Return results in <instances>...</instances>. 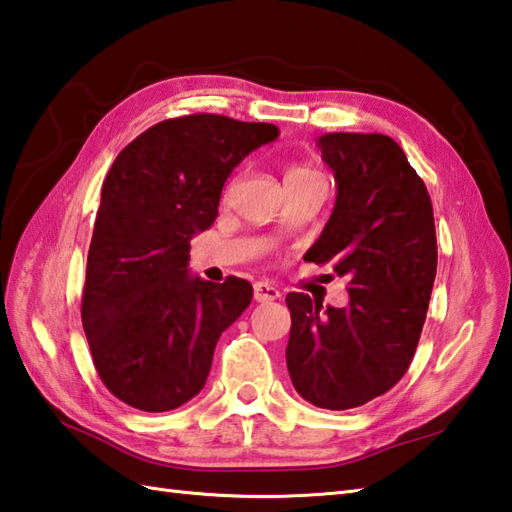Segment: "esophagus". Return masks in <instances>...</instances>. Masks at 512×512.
Instances as JSON below:
<instances>
[{"label": "esophagus", "mask_w": 512, "mask_h": 512, "mask_svg": "<svg viewBox=\"0 0 512 512\" xmlns=\"http://www.w3.org/2000/svg\"><path fill=\"white\" fill-rule=\"evenodd\" d=\"M254 298H256V302H271V300L280 298V291L269 283H256L254 285Z\"/></svg>", "instance_id": "1"}]
</instances>
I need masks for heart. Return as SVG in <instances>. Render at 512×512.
I'll list each match as a JSON object with an SVG mask.
<instances>
[{"label":"heart","mask_w":512,"mask_h":512,"mask_svg":"<svg viewBox=\"0 0 512 512\" xmlns=\"http://www.w3.org/2000/svg\"><path fill=\"white\" fill-rule=\"evenodd\" d=\"M289 174H311V170H307V168H294V170H289Z\"/></svg>","instance_id":"b5f03b06"}]
</instances>
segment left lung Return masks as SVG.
<instances>
[{"label":"left lung","mask_w":512,"mask_h":512,"mask_svg":"<svg viewBox=\"0 0 512 512\" xmlns=\"http://www.w3.org/2000/svg\"><path fill=\"white\" fill-rule=\"evenodd\" d=\"M336 179V205L307 260L349 278V305L287 294V369L320 409L344 411L387 393L409 369L429 309L437 243L431 196L384 134L318 139Z\"/></svg>","instance_id":"8db88e82"}]
</instances>
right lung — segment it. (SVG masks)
<instances>
[{"label":"right lung","mask_w":512,"mask_h":512,"mask_svg":"<svg viewBox=\"0 0 512 512\" xmlns=\"http://www.w3.org/2000/svg\"><path fill=\"white\" fill-rule=\"evenodd\" d=\"M274 139L271 123L187 114L152 125L114 159L81 300L92 362L114 398L161 413L205 387L216 342L254 289L192 276L190 241L216 221L236 165Z\"/></svg>","instance_id":"right-lung-1"}]
</instances>
